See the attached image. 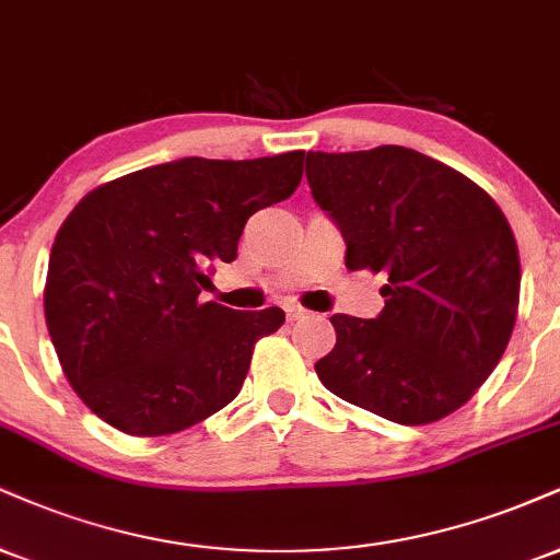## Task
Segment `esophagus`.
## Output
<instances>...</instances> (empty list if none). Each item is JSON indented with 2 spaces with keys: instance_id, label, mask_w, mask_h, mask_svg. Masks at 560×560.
I'll use <instances>...</instances> for the list:
<instances>
[{
  "instance_id": "34e87169",
  "label": "esophagus",
  "mask_w": 560,
  "mask_h": 560,
  "mask_svg": "<svg viewBox=\"0 0 560 560\" xmlns=\"http://www.w3.org/2000/svg\"><path fill=\"white\" fill-rule=\"evenodd\" d=\"M284 313H287V318H289V320H300V318H305L307 310L302 307V305H298V302H287V305H284Z\"/></svg>"
}]
</instances>
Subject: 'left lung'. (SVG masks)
I'll return each mask as SVG.
<instances>
[{
  "label": "left lung",
  "mask_w": 560,
  "mask_h": 560,
  "mask_svg": "<svg viewBox=\"0 0 560 560\" xmlns=\"http://www.w3.org/2000/svg\"><path fill=\"white\" fill-rule=\"evenodd\" d=\"M315 203L347 242L349 271L381 273L378 318L331 315L323 386L399 425L467 404L501 362L516 323V240L482 187L401 145L310 151Z\"/></svg>",
  "instance_id": "1"
}]
</instances>
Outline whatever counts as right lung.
Returning a JSON list of instances; mask_svg holds the SVG:
<instances>
[{
  "instance_id": "obj_1",
  "label": "right lung",
  "mask_w": 560,
  "mask_h": 560,
  "mask_svg": "<svg viewBox=\"0 0 560 560\" xmlns=\"http://www.w3.org/2000/svg\"><path fill=\"white\" fill-rule=\"evenodd\" d=\"M305 153L179 159L88 192L54 240L44 313L83 404L130 435L192 428L240 394L284 310L200 302L247 219L298 190Z\"/></svg>"
}]
</instances>
